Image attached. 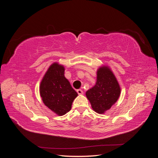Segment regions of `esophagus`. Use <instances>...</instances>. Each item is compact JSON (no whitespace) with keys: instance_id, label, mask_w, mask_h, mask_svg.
I'll return each mask as SVG.
<instances>
[{"instance_id":"1","label":"esophagus","mask_w":158,"mask_h":158,"mask_svg":"<svg viewBox=\"0 0 158 158\" xmlns=\"http://www.w3.org/2000/svg\"><path fill=\"white\" fill-rule=\"evenodd\" d=\"M77 93L79 94V95H82V94H83V91L82 90V89H77Z\"/></svg>"}]
</instances>
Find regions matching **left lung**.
<instances>
[{
	"instance_id": "left-lung-1",
	"label": "left lung",
	"mask_w": 158,
	"mask_h": 158,
	"mask_svg": "<svg viewBox=\"0 0 158 158\" xmlns=\"http://www.w3.org/2000/svg\"><path fill=\"white\" fill-rule=\"evenodd\" d=\"M120 95V85L111 69L108 66H100L96 83L85 93L94 111L104 114L117 102Z\"/></svg>"
}]
</instances>
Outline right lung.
<instances>
[{"mask_svg":"<svg viewBox=\"0 0 158 158\" xmlns=\"http://www.w3.org/2000/svg\"><path fill=\"white\" fill-rule=\"evenodd\" d=\"M42 101L57 115H64L72 107L78 94L64 76V67L53 63L47 69L40 85Z\"/></svg>","mask_w":158,"mask_h":158,"instance_id":"right-lung-1","label":"right lung"}]
</instances>
